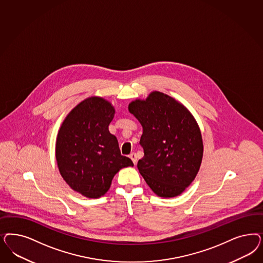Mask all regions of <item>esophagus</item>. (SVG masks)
<instances>
[{
  "instance_id": "34e87169",
  "label": "esophagus",
  "mask_w": 263,
  "mask_h": 263,
  "mask_svg": "<svg viewBox=\"0 0 263 263\" xmlns=\"http://www.w3.org/2000/svg\"><path fill=\"white\" fill-rule=\"evenodd\" d=\"M129 158L132 159V161H133V162H134L135 164H136V162H137V158H136V153H132V154L129 155Z\"/></svg>"
}]
</instances>
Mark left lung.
Instances as JSON below:
<instances>
[{"mask_svg": "<svg viewBox=\"0 0 263 263\" xmlns=\"http://www.w3.org/2000/svg\"><path fill=\"white\" fill-rule=\"evenodd\" d=\"M128 110L143 127L144 157L139 173L163 198L180 195L195 180L203 157V141L193 114L174 98L153 91L145 100L129 102Z\"/></svg>", "mask_w": 263, "mask_h": 263, "instance_id": "1", "label": "left lung"}]
</instances>
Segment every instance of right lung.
Segmentation results:
<instances>
[{
    "label": "right lung",
    "mask_w": 263,
    "mask_h": 263,
    "mask_svg": "<svg viewBox=\"0 0 263 263\" xmlns=\"http://www.w3.org/2000/svg\"><path fill=\"white\" fill-rule=\"evenodd\" d=\"M115 114L110 102L89 97L69 111L56 138L60 174L74 192L88 198L105 195L120 170L134 163L122 156L108 129Z\"/></svg>",
    "instance_id": "1"
}]
</instances>
